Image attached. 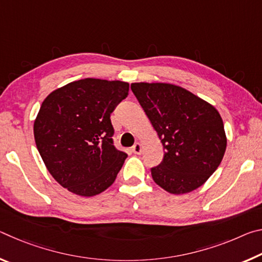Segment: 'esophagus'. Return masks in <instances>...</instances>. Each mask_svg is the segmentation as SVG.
Returning <instances> with one entry per match:
<instances>
[{"mask_svg":"<svg viewBox=\"0 0 262 262\" xmlns=\"http://www.w3.org/2000/svg\"><path fill=\"white\" fill-rule=\"evenodd\" d=\"M132 151L134 152V154H136V155H140L142 152V144L137 142V143H135L134 145H133Z\"/></svg>","mask_w":262,"mask_h":262,"instance_id":"esophagus-1","label":"esophagus"}]
</instances>
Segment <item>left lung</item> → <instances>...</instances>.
I'll use <instances>...</instances> for the list:
<instances>
[{
  "label": "left lung",
  "mask_w": 262,
  "mask_h": 262,
  "mask_svg": "<svg viewBox=\"0 0 262 262\" xmlns=\"http://www.w3.org/2000/svg\"><path fill=\"white\" fill-rule=\"evenodd\" d=\"M165 152L151 168L155 183L176 195L192 192L214 173L227 149L223 120L205 99L170 83H132Z\"/></svg>",
  "instance_id": "1"
}]
</instances>
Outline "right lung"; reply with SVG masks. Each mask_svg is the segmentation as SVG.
Wrapping results in <instances>:
<instances>
[{
  "label": "right lung",
  "mask_w": 262,
  "mask_h": 262,
  "mask_svg": "<svg viewBox=\"0 0 262 262\" xmlns=\"http://www.w3.org/2000/svg\"><path fill=\"white\" fill-rule=\"evenodd\" d=\"M128 91L127 82L84 78L43 99L34 141L48 172L69 192L90 198L114 183L127 154L114 148L110 117Z\"/></svg>",
  "instance_id": "add662e5"
}]
</instances>
